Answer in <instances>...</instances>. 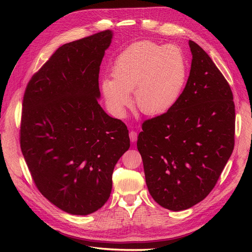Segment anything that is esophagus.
Masks as SVG:
<instances>
[{
  "label": "esophagus",
  "mask_w": 252,
  "mask_h": 252,
  "mask_svg": "<svg viewBox=\"0 0 252 252\" xmlns=\"http://www.w3.org/2000/svg\"><path fill=\"white\" fill-rule=\"evenodd\" d=\"M129 139H130V142H133V143H135L137 141L138 134L136 133V131H134V130L130 131V133H129Z\"/></svg>",
  "instance_id": "obj_1"
}]
</instances>
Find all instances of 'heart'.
<instances>
[{
  "label": "heart",
  "mask_w": 252,
  "mask_h": 252,
  "mask_svg": "<svg viewBox=\"0 0 252 252\" xmlns=\"http://www.w3.org/2000/svg\"><path fill=\"white\" fill-rule=\"evenodd\" d=\"M112 78L104 77L100 89L108 110L126 115L134 92L139 110L149 116L161 115L179 102L188 78V63L177 45L142 41L127 47L113 62Z\"/></svg>",
  "instance_id": "obj_1"
}]
</instances>
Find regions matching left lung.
<instances>
[{"label":"left lung","mask_w":252,"mask_h":252,"mask_svg":"<svg viewBox=\"0 0 252 252\" xmlns=\"http://www.w3.org/2000/svg\"><path fill=\"white\" fill-rule=\"evenodd\" d=\"M189 47L191 70L179 102L144 122L137 142L150 195L173 211L204 199L234 149L231 88L200 46L189 41Z\"/></svg>","instance_id":"8db88e82"}]
</instances>
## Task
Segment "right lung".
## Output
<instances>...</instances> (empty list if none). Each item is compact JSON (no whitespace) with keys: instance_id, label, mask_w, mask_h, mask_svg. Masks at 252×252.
Returning <instances> with one entry per match:
<instances>
[{"instance_id":"obj_1","label":"right lung","mask_w":252,"mask_h":252,"mask_svg":"<svg viewBox=\"0 0 252 252\" xmlns=\"http://www.w3.org/2000/svg\"><path fill=\"white\" fill-rule=\"evenodd\" d=\"M113 33L58 48L26 87L20 147L36 188L70 215L101 208L116 162L129 148L126 126L98 103L99 71Z\"/></svg>"}]
</instances>
